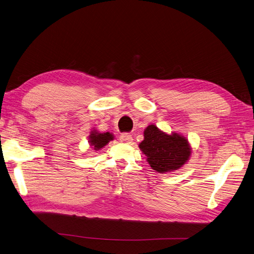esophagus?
I'll return each instance as SVG.
<instances>
[{
  "mask_svg": "<svg viewBox=\"0 0 254 254\" xmlns=\"http://www.w3.org/2000/svg\"><path fill=\"white\" fill-rule=\"evenodd\" d=\"M120 140L123 142H129L132 140V135H130L129 133H123L120 135Z\"/></svg>",
  "mask_w": 254,
  "mask_h": 254,
  "instance_id": "esophagus-1",
  "label": "esophagus"
}]
</instances>
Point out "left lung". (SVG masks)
Here are the masks:
<instances>
[{"instance_id": "left-lung-1", "label": "left lung", "mask_w": 254, "mask_h": 254, "mask_svg": "<svg viewBox=\"0 0 254 254\" xmlns=\"http://www.w3.org/2000/svg\"><path fill=\"white\" fill-rule=\"evenodd\" d=\"M139 149L147 156V161L159 174L173 172L182 167L191 155L188 139L178 133L167 134L155 125L143 131Z\"/></svg>"}]
</instances>
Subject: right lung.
I'll use <instances>...</instances> for the list:
<instances>
[{
  "mask_svg": "<svg viewBox=\"0 0 254 254\" xmlns=\"http://www.w3.org/2000/svg\"><path fill=\"white\" fill-rule=\"evenodd\" d=\"M113 139H114V135L110 133V132H106V133H99V132L96 130L91 131V134L89 136L90 146L95 151H99Z\"/></svg>",
  "mask_w": 254,
  "mask_h": 254,
  "instance_id": "add662e5",
  "label": "right lung"
}]
</instances>
